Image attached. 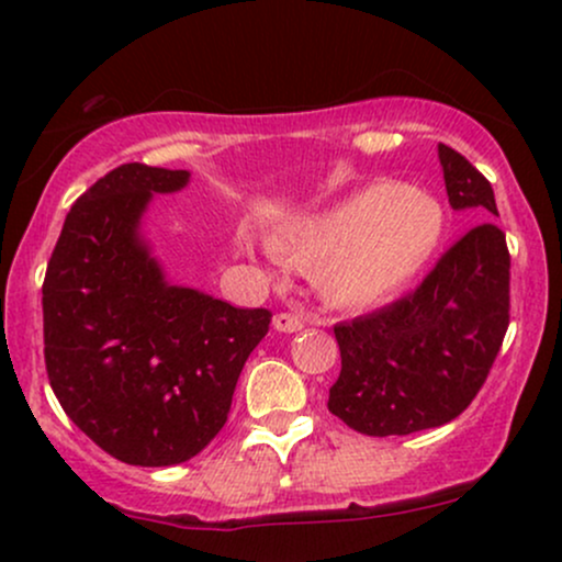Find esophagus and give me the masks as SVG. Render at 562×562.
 Listing matches in <instances>:
<instances>
[{
    "mask_svg": "<svg viewBox=\"0 0 562 562\" xmlns=\"http://www.w3.org/2000/svg\"><path fill=\"white\" fill-rule=\"evenodd\" d=\"M272 325H274V330H280V333H299V330H303V319L299 317V314H290V312L274 314Z\"/></svg>",
    "mask_w": 562,
    "mask_h": 562,
    "instance_id": "34e87169",
    "label": "esophagus"
}]
</instances>
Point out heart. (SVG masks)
Segmentation results:
<instances>
[{
    "instance_id": "1",
    "label": "heart",
    "mask_w": 562,
    "mask_h": 562,
    "mask_svg": "<svg viewBox=\"0 0 562 562\" xmlns=\"http://www.w3.org/2000/svg\"><path fill=\"white\" fill-rule=\"evenodd\" d=\"M436 198L396 182H372L330 209L269 237L295 267H312L319 299L338 308L391 301L428 267L443 237Z\"/></svg>"
}]
</instances>
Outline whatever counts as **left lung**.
Segmentation results:
<instances>
[{
    "label": "left lung",
    "mask_w": 562,
    "mask_h": 562,
    "mask_svg": "<svg viewBox=\"0 0 562 562\" xmlns=\"http://www.w3.org/2000/svg\"><path fill=\"white\" fill-rule=\"evenodd\" d=\"M449 205L499 216L488 179L438 145ZM509 325L505 232L483 222L438 259L420 288L335 325L340 375L327 409L367 436H406L454 420L486 383Z\"/></svg>",
    "instance_id": "obj_1"
}]
</instances>
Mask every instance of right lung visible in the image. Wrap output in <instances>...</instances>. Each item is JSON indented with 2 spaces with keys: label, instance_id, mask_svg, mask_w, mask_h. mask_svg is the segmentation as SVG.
I'll return each mask as SVG.
<instances>
[{
  "label": "right lung",
  "instance_id": "add662e5",
  "mask_svg": "<svg viewBox=\"0 0 562 562\" xmlns=\"http://www.w3.org/2000/svg\"><path fill=\"white\" fill-rule=\"evenodd\" d=\"M190 171L124 164L70 205L42 285L44 362L66 415L142 468L187 462L224 428L267 308L171 285L142 235L153 195Z\"/></svg>",
  "mask_w": 562,
  "mask_h": 562
}]
</instances>
